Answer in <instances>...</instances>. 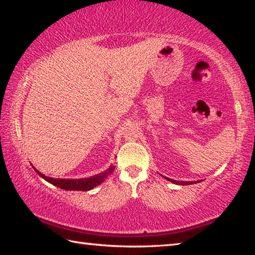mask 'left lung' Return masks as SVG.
Returning a JSON list of instances; mask_svg holds the SVG:
<instances>
[{"label":"left lung","mask_w":255,"mask_h":255,"mask_svg":"<svg viewBox=\"0 0 255 255\" xmlns=\"http://www.w3.org/2000/svg\"><path fill=\"white\" fill-rule=\"evenodd\" d=\"M167 180H170L171 182H173V183H176V184H181V185H187V184H193V183H196V182H200V181H195V182H193V181H191V182H183V181H175V180H172V179H167Z\"/></svg>","instance_id":"1"}]
</instances>
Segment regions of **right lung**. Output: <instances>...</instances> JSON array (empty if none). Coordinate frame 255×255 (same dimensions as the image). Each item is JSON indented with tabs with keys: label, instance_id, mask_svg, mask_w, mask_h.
I'll return each mask as SVG.
<instances>
[{
	"label": "right lung",
	"instance_id": "add662e5",
	"mask_svg": "<svg viewBox=\"0 0 255 255\" xmlns=\"http://www.w3.org/2000/svg\"><path fill=\"white\" fill-rule=\"evenodd\" d=\"M114 170H115V166H110L109 169L106 170L105 172H102V173L93 175L91 178H84V179H79V180L77 179H71V180L70 179H53L40 173L39 171L36 170V172L41 176V178H44L46 181H48L49 183L54 184L60 189L77 190V191H89V190L93 189L94 187H97V185L101 184L103 181H105L108 176L114 172Z\"/></svg>",
	"mask_w": 255,
	"mask_h": 255
}]
</instances>
